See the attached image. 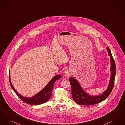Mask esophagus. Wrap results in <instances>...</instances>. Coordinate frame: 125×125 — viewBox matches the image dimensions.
<instances>
[{
    "label": "esophagus",
    "instance_id": "obj_1",
    "mask_svg": "<svg viewBox=\"0 0 125 125\" xmlns=\"http://www.w3.org/2000/svg\"><path fill=\"white\" fill-rule=\"evenodd\" d=\"M63 74H64V76L66 77H69L71 75V71L70 70H67L66 71H64V73H63Z\"/></svg>",
    "mask_w": 125,
    "mask_h": 125
}]
</instances>
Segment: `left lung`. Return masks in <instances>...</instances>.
<instances>
[{"mask_svg":"<svg viewBox=\"0 0 125 125\" xmlns=\"http://www.w3.org/2000/svg\"><path fill=\"white\" fill-rule=\"evenodd\" d=\"M108 54L111 58V76L110 78V83L107 90L103 94L98 96H92L88 94L85 92L79 83L73 77H70L69 81L71 86V94L73 100L76 103L80 105H90L99 103L105 100L109 96L112 92L114 84V80L116 74V66L111 52L109 48H107Z\"/></svg>","mask_w":125,"mask_h":125,"instance_id":"left-lung-1","label":"left lung"}]
</instances>
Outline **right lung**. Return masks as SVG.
<instances>
[{
  "instance_id": "add662e5",
  "label": "right lung",
  "mask_w": 125,
  "mask_h": 125,
  "mask_svg": "<svg viewBox=\"0 0 125 125\" xmlns=\"http://www.w3.org/2000/svg\"><path fill=\"white\" fill-rule=\"evenodd\" d=\"M61 77H62L61 75H58L56 76H54L50 80V81L48 83V84L44 87L41 91H40L33 97L30 98H25L23 97L15 90V89L14 88V87L12 86L11 83L10 73H9V82H10L11 87L13 89V91L19 97V98H21V99L23 102L29 104L37 105V104L44 103L49 100V99L51 98L52 96L53 88L54 87V85L55 82L57 80L60 79Z\"/></svg>"
}]
</instances>
